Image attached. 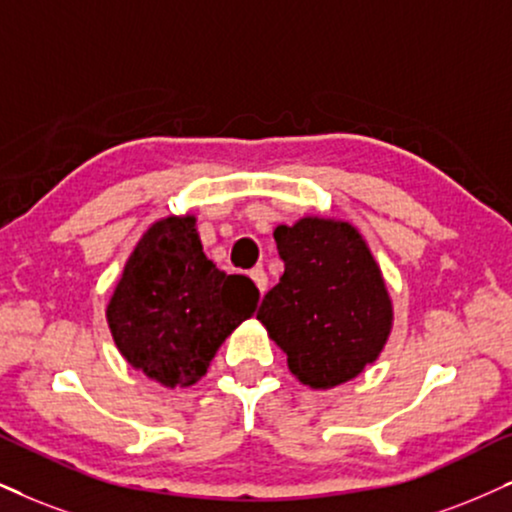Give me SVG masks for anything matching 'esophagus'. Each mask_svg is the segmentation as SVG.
I'll list each match as a JSON object with an SVG mask.
<instances>
[{"label": "esophagus", "instance_id": "1", "mask_svg": "<svg viewBox=\"0 0 512 512\" xmlns=\"http://www.w3.org/2000/svg\"><path fill=\"white\" fill-rule=\"evenodd\" d=\"M249 277H251V280H254V285L258 287V292H261V294L266 292V287H268V277H266V273H263L261 268H254V270H251Z\"/></svg>", "mask_w": 512, "mask_h": 512}]
</instances>
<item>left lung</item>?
I'll return each mask as SVG.
<instances>
[{
    "label": "left lung",
    "instance_id": "1",
    "mask_svg": "<svg viewBox=\"0 0 512 512\" xmlns=\"http://www.w3.org/2000/svg\"><path fill=\"white\" fill-rule=\"evenodd\" d=\"M285 261L256 318L287 353L289 372L311 389L353 380L380 358L394 306L368 242L351 223L304 216L277 225Z\"/></svg>",
    "mask_w": 512,
    "mask_h": 512
}]
</instances>
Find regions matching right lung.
Returning <instances> with one entry per match:
<instances>
[{"mask_svg": "<svg viewBox=\"0 0 512 512\" xmlns=\"http://www.w3.org/2000/svg\"><path fill=\"white\" fill-rule=\"evenodd\" d=\"M258 289L208 261L197 216H166L147 227L125 261L106 306L116 349L163 387H192L220 344L254 315Z\"/></svg>", "mask_w": 512, "mask_h": 512, "instance_id": "1", "label": "right lung"}]
</instances>
